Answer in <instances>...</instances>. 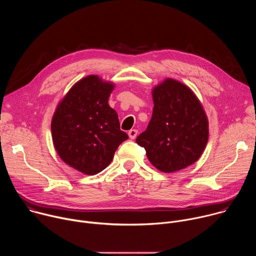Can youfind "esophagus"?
I'll list each match as a JSON object with an SVG mask.
<instances>
[{
  "instance_id": "34e87169",
  "label": "esophagus",
  "mask_w": 256,
  "mask_h": 256,
  "mask_svg": "<svg viewBox=\"0 0 256 256\" xmlns=\"http://www.w3.org/2000/svg\"><path fill=\"white\" fill-rule=\"evenodd\" d=\"M136 136H138V130H130L128 132V136H130V138L134 140V138H136Z\"/></svg>"
}]
</instances>
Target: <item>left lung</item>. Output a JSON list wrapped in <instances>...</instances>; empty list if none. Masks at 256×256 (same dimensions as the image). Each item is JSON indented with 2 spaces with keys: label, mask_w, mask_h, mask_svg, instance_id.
Masks as SVG:
<instances>
[{
  "label": "left lung",
  "mask_w": 256,
  "mask_h": 256,
  "mask_svg": "<svg viewBox=\"0 0 256 256\" xmlns=\"http://www.w3.org/2000/svg\"><path fill=\"white\" fill-rule=\"evenodd\" d=\"M152 118L136 140L149 161L170 173L194 164L208 138V118L194 92L173 79L153 90Z\"/></svg>",
  "instance_id": "obj_1"
}]
</instances>
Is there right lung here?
Wrapping results in <instances>:
<instances>
[{"instance_id":"add662e5","label":"right lung","mask_w":256,"mask_h":256,"mask_svg":"<svg viewBox=\"0 0 256 256\" xmlns=\"http://www.w3.org/2000/svg\"><path fill=\"white\" fill-rule=\"evenodd\" d=\"M112 83L88 76L72 87L58 104L52 122L54 148L64 162L85 174L105 169L128 136L108 105Z\"/></svg>"}]
</instances>
